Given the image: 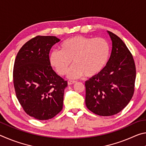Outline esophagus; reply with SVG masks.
I'll list each match as a JSON object with an SVG mask.
<instances>
[{"mask_svg": "<svg viewBox=\"0 0 146 146\" xmlns=\"http://www.w3.org/2000/svg\"><path fill=\"white\" fill-rule=\"evenodd\" d=\"M76 82V81L75 80H68V85H71V84H75Z\"/></svg>", "mask_w": 146, "mask_h": 146, "instance_id": "esophagus-1", "label": "esophagus"}]
</instances>
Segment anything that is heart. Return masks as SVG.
<instances>
[{
  "mask_svg": "<svg viewBox=\"0 0 146 146\" xmlns=\"http://www.w3.org/2000/svg\"><path fill=\"white\" fill-rule=\"evenodd\" d=\"M59 48L60 51L54 50L49 54V62L59 75H64L73 60L74 65L68 72L70 78L98 75L107 64L110 55V44L103 38L76 35L62 42Z\"/></svg>",
  "mask_w": 146,
  "mask_h": 146,
  "instance_id": "heart-1",
  "label": "heart"
}]
</instances>
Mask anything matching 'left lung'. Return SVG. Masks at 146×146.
Returning a JSON list of instances; mask_svg holds the SVG:
<instances>
[{
  "label": "left lung",
  "instance_id": "8db88e82",
  "mask_svg": "<svg viewBox=\"0 0 146 146\" xmlns=\"http://www.w3.org/2000/svg\"><path fill=\"white\" fill-rule=\"evenodd\" d=\"M112 41L110 58L102 71L86 82V105L100 116L121 111L134 93L136 68L131 53L124 42L108 31Z\"/></svg>",
  "mask_w": 146,
  "mask_h": 146
}]
</instances>
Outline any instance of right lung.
I'll use <instances>...</instances> for the list:
<instances>
[{"mask_svg": "<svg viewBox=\"0 0 146 146\" xmlns=\"http://www.w3.org/2000/svg\"><path fill=\"white\" fill-rule=\"evenodd\" d=\"M60 40L36 36L23 45L13 67L16 96L27 114L40 120L53 118L62 110L68 82L55 73L49 60V51Z\"/></svg>", "mask_w": 146, "mask_h": 146, "instance_id": "add662e5", "label": "right lung"}]
</instances>
